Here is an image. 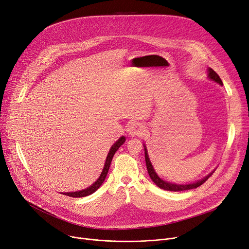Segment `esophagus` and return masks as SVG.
Returning a JSON list of instances; mask_svg holds the SVG:
<instances>
[{
    "mask_svg": "<svg viewBox=\"0 0 249 249\" xmlns=\"http://www.w3.org/2000/svg\"><path fill=\"white\" fill-rule=\"evenodd\" d=\"M127 132H128V134L130 136H142L145 132V127L142 124H141L132 123L128 126Z\"/></svg>",
    "mask_w": 249,
    "mask_h": 249,
    "instance_id": "34e87169",
    "label": "esophagus"
}]
</instances>
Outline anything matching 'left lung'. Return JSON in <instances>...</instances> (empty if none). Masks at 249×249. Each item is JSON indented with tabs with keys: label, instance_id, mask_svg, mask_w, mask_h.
<instances>
[{
	"label": "left lung",
	"instance_id": "left-lung-1",
	"mask_svg": "<svg viewBox=\"0 0 249 249\" xmlns=\"http://www.w3.org/2000/svg\"><path fill=\"white\" fill-rule=\"evenodd\" d=\"M208 78L214 81L217 84H219L220 86H223V82L220 80L219 76L212 69V68H208ZM143 147H144V155H145V163H146V168L149 174V177L151 178L152 182L159 187L160 189L163 190H166V191H171V192H179V191H185V190H190V189H195L199 186H201L204 182H206L208 180V178L213 173V171H212L210 174H208L207 176H205L204 178L196 181V182H193V183H189V184H176V183H172V182H168V181H165L162 178H160L158 176V174L156 173V171L154 170L153 166H152V163L149 159L148 156V152H147V148L145 143H143Z\"/></svg>",
	"mask_w": 249,
	"mask_h": 249
}]
</instances>
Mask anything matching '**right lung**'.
<instances>
[{"label":"right lung","instance_id":"1","mask_svg":"<svg viewBox=\"0 0 249 249\" xmlns=\"http://www.w3.org/2000/svg\"><path fill=\"white\" fill-rule=\"evenodd\" d=\"M125 142V137L124 136H121L120 139L112 145V147H110L107 155V158H106V162H105V165H104V168H103V171L100 175V177L97 179V181H95V183H93L90 187L84 189V190H81V191H76V192H67V193H61V194L63 195H66V196H69V197H73V198H82V197H86V196H89V195H92L93 193H95L100 187L101 185L104 183L106 177H107V174L108 172V169H109V165H110V162H112V159L116 153V151L121 147V145H123Z\"/></svg>","mask_w":249,"mask_h":249}]
</instances>
